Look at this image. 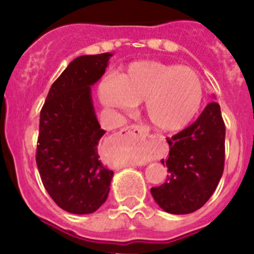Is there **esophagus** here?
<instances>
[{
	"label": "esophagus",
	"instance_id": "esophagus-1",
	"mask_svg": "<svg viewBox=\"0 0 254 254\" xmlns=\"http://www.w3.org/2000/svg\"><path fill=\"white\" fill-rule=\"evenodd\" d=\"M120 132L124 135L132 136L141 143H148V139H149V132L144 125H129V127H123Z\"/></svg>",
	"mask_w": 254,
	"mask_h": 254
}]
</instances>
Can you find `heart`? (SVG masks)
<instances>
[{
    "mask_svg": "<svg viewBox=\"0 0 254 254\" xmlns=\"http://www.w3.org/2000/svg\"><path fill=\"white\" fill-rule=\"evenodd\" d=\"M106 106L131 110L144 101L150 124L161 131H177L192 122L204 101V84L190 67L159 61H135L106 78L99 88Z\"/></svg>",
    "mask_w": 254,
    "mask_h": 254,
    "instance_id": "heart-1",
    "label": "heart"
}]
</instances>
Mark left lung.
I'll return each mask as SVG.
<instances>
[{
    "label": "left lung",
    "mask_w": 254,
    "mask_h": 254,
    "mask_svg": "<svg viewBox=\"0 0 254 254\" xmlns=\"http://www.w3.org/2000/svg\"><path fill=\"white\" fill-rule=\"evenodd\" d=\"M170 155L166 182L152 187L155 202L170 214H190L215 191L225 161V124L220 106L210 102L192 125L167 138Z\"/></svg>",
    "instance_id": "1"
}]
</instances>
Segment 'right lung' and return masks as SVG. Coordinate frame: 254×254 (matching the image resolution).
<instances>
[{"label":"right lung","mask_w":254,"mask_h":254,"mask_svg":"<svg viewBox=\"0 0 254 254\" xmlns=\"http://www.w3.org/2000/svg\"><path fill=\"white\" fill-rule=\"evenodd\" d=\"M111 53L73 59L52 84L40 111L36 166L54 202L72 214H91L106 201L114 172L100 159L105 134L93 110L91 86Z\"/></svg>","instance_id":"add662e5"}]
</instances>
